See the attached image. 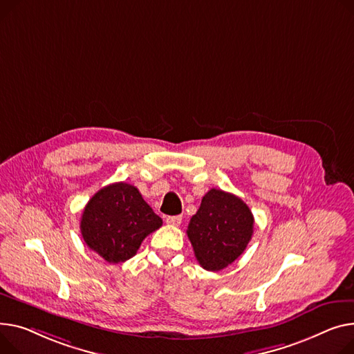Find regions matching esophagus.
<instances>
[{"label":"esophagus","instance_id":"obj_1","mask_svg":"<svg viewBox=\"0 0 354 354\" xmlns=\"http://www.w3.org/2000/svg\"><path fill=\"white\" fill-rule=\"evenodd\" d=\"M180 222H182V216H167V223L168 225H172V226H178V225H180Z\"/></svg>","mask_w":354,"mask_h":354}]
</instances>
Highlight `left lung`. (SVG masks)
Here are the masks:
<instances>
[{"mask_svg": "<svg viewBox=\"0 0 354 354\" xmlns=\"http://www.w3.org/2000/svg\"><path fill=\"white\" fill-rule=\"evenodd\" d=\"M253 223L252 212L241 198L210 189L186 230L199 265L210 272L232 265L252 239Z\"/></svg>", "mask_w": 354, "mask_h": 354, "instance_id": "left-lung-1", "label": "left lung"}]
</instances>
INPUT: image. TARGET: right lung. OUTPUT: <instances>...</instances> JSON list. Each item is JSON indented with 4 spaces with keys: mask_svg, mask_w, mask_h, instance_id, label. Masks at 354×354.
I'll list each match as a JSON object with an SVG mask.
<instances>
[{
    "mask_svg": "<svg viewBox=\"0 0 354 354\" xmlns=\"http://www.w3.org/2000/svg\"><path fill=\"white\" fill-rule=\"evenodd\" d=\"M160 226L162 219L138 187L125 182L102 187L89 199L81 218L88 248L113 265L135 256L142 241Z\"/></svg>",
    "mask_w": 354,
    "mask_h": 354,
    "instance_id": "obj_1",
    "label": "right lung"
}]
</instances>
